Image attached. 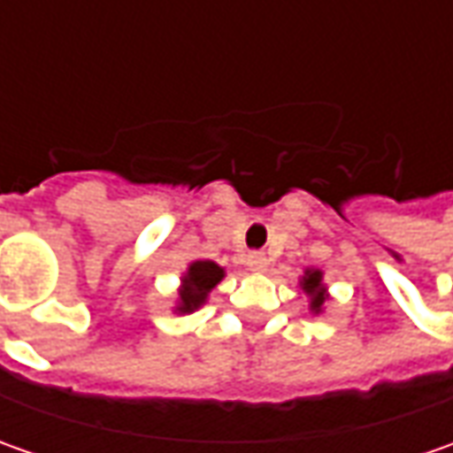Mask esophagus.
<instances>
[{"mask_svg": "<svg viewBox=\"0 0 453 453\" xmlns=\"http://www.w3.org/2000/svg\"><path fill=\"white\" fill-rule=\"evenodd\" d=\"M267 265H270V259H267L262 252L247 254V267H250L252 272H265L267 270Z\"/></svg>", "mask_w": 453, "mask_h": 453, "instance_id": "obj_1", "label": "esophagus"}]
</instances>
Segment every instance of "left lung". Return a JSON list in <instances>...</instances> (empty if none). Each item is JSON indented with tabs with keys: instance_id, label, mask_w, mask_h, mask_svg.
Listing matches in <instances>:
<instances>
[{
	"instance_id": "1",
	"label": "left lung",
	"mask_w": 453,
	"mask_h": 453,
	"mask_svg": "<svg viewBox=\"0 0 453 453\" xmlns=\"http://www.w3.org/2000/svg\"><path fill=\"white\" fill-rule=\"evenodd\" d=\"M300 288L307 292L310 297V310L318 315L322 312V304L327 300V289L322 285V272L320 270H304V277L300 280Z\"/></svg>"
}]
</instances>
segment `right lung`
Listing matches in <instances>:
<instances>
[{
	"label": "right lung",
	"instance_id": "1",
	"mask_svg": "<svg viewBox=\"0 0 453 453\" xmlns=\"http://www.w3.org/2000/svg\"><path fill=\"white\" fill-rule=\"evenodd\" d=\"M224 280V267H219L211 259H196L188 265V270L181 277V289H179V304L176 312H194L206 303L209 292L217 288Z\"/></svg>",
	"mask_w": 453,
	"mask_h": 453
}]
</instances>
